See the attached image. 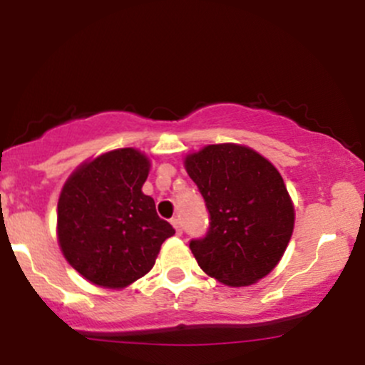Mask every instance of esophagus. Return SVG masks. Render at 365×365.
I'll return each mask as SVG.
<instances>
[{
    "label": "esophagus",
    "instance_id": "34e87169",
    "mask_svg": "<svg viewBox=\"0 0 365 365\" xmlns=\"http://www.w3.org/2000/svg\"><path fill=\"white\" fill-rule=\"evenodd\" d=\"M171 225L175 226V230H177V233H178V235H182V232H183V230H182V223H180V220H178V217H173V220H171Z\"/></svg>",
    "mask_w": 365,
    "mask_h": 365
}]
</instances>
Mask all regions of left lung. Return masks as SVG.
<instances>
[{"label":"left lung","mask_w":365,"mask_h":365,"mask_svg":"<svg viewBox=\"0 0 365 365\" xmlns=\"http://www.w3.org/2000/svg\"><path fill=\"white\" fill-rule=\"evenodd\" d=\"M185 170L209 211L206 237L190 240L200 269L230 287H247L269 274L295 221L279 171L238 144L206 145L188 154Z\"/></svg>","instance_id":"1"}]
</instances>
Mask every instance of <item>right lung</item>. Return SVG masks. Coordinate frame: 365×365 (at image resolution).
I'll use <instances>...</instances> for the list:
<instances>
[{"label": "right lung", "mask_w": 365, "mask_h": 365, "mask_svg": "<svg viewBox=\"0 0 365 365\" xmlns=\"http://www.w3.org/2000/svg\"><path fill=\"white\" fill-rule=\"evenodd\" d=\"M150 163L125 148L83 163L58 200V242L73 269L104 288H125L153 269L175 233L142 192Z\"/></svg>", "instance_id": "right-lung-1"}]
</instances>
